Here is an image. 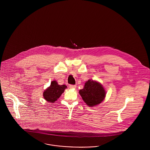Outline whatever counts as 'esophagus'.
<instances>
[{"instance_id":"34e87169","label":"esophagus","mask_w":150,"mask_h":150,"mask_svg":"<svg viewBox=\"0 0 150 150\" xmlns=\"http://www.w3.org/2000/svg\"><path fill=\"white\" fill-rule=\"evenodd\" d=\"M69 88L70 89H75L76 88V86H74V85H70V86H69Z\"/></svg>"}]
</instances>
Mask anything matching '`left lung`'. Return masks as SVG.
Instances as JSON below:
<instances>
[{
    "label": "left lung",
    "instance_id": "1",
    "mask_svg": "<svg viewBox=\"0 0 150 150\" xmlns=\"http://www.w3.org/2000/svg\"><path fill=\"white\" fill-rule=\"evenodd\" d=\"M83 100L89 107L100 104L105 98L106 91L102 85L92 80L86 81L84 88L79 91Z\"/></svg>",
    "mask_w": 150,
    "mask_h": 150
}]
</instances>
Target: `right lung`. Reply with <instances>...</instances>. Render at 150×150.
<instances>
[{
	"label": "right lung",
	"instance_id": "right-lung-1",
	"mask_svg": "<svg viewBox=\"0 0 150 150\" xmlns=\"http://www.w3.org/2000/svg\"><path fill=\"white\" fill-rule=\"evenodd\" d=\"M67 88L65 85H58L56 81H52L51 85L43 92V97L49 103H54L64 93Z\"/></svg>",
	"mask_w": 150,
	"mask_h": 150
}]
</instances>
